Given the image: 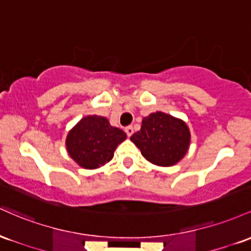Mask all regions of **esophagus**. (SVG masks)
<instances>
[{
    "mask_svg": "<svg viewBox=\"0 0 251 251\" xmlns=\"http://www.w3.org/2000/svg\"><path fill=\"white\" fill-rule=\"evenodd\" d=\"M125 130H126V135H128L129 137H130L131 135H133V133H134V128H133V126H126Z\"/></svg>",
    "mask_w": 251,
    "mask_h": 251,
    "instance_id": "1",
    "label": "esophagus"
}]
</instances>
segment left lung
<instances>
[{
    "label": "left lung",
    "instance_id": "1",
    "mask_svg": "<svg viewBox=\"0 0 251 251\" xmlns=\"http://www.w3.org/2000/svg\"><path fill=\"white\" fill-rule=\"evenodd\" d=\"M130 141L147 161L160 167H170L186 155L191 133L181 118L156 111L143 117L141 129L131 135Z\"/></svg>",
    "mask_w": 251,
    "mask_h": 251
}]
</instances>
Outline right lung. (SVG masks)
I'll list each match as a JSON object with an SVG mask.
<instances>
[{
	"label": "right lung",
	"instance_id": "right-lung-1",
	"mask_svg": "<svg viewBox=\"0 0 251 251\" xmlns=\"http://www.w3.org/2000/svg\"><path fill=\"white\" fill-rule=\"evenodd\" d=\"M126 134L112 126L108 118L98 115L83 117L67 133L66 151L71 159L85 170H96L114 157V151Z\"/></svg>",
	"mask_w": 251,
	"mask_h": 251
}]
</instances>
